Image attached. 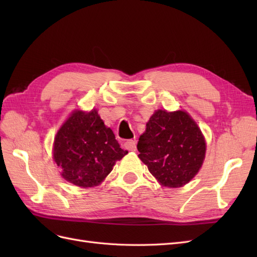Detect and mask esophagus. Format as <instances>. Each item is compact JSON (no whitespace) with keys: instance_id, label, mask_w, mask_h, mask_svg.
<instances>
[{"instance_id":"1","label":"esophagus","mask_w":257,"mask_h":257,"mask_svg":"<svg viewBox=\"0 0 257 257\" xmlns=\"http://www.w3.org/2000/svg\"><path fill=\"white\" fill-rule=\"evenodd\" d=\"M124 146L127 150L130 151H135L136 150V142L133 141V139H128L125 143H124Z\"/></svg>"}]
</instances>
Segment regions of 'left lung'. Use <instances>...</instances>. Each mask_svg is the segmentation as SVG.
I'll use <instances>...</instances> for the list:
<instances>
[{
  "mask_svg": "<svg viewBox=\"0 0 257 257\" xmlns=\"http://www.w3.org/2000/svg\"><path fill=\"white\" fill-rule=\"evenodd\" d=\"M138 158L162 185L179 188L203 165L205 139L197 124L182 111L158 110L137 144Z\"/></svg>",
  "mask_w": 257,
  "mask_h": 257,
  "instance_id": "1",
  "label": "left lung"
}]
</instances>
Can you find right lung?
Listing matches in <instances>:
<instances>
[{
  "instance_id": "right-lung-1",
  "label": "right lung",
  "mask_w": 257,
  "mask_h": 257,
  "mask_svg": "<svg viewBox=\"0 0 257 257\" xmlns=\"http://www.w3.org/2000/svg\"><path fill=\"white\" fill-rule=\"evenodd\" d=\"M125 154L96 110L73 112L54 138L53 159L62 177L81 188L102 182Z\"/></svg>"
}]
</instances>
